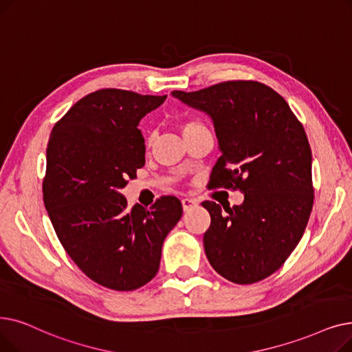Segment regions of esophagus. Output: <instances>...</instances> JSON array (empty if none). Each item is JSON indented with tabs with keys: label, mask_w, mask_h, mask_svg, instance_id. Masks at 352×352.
I'll list each match as a JSON object with an SVG mask.
<instances>
[{
	"label": "esophagus",
	"mask_w": 352,
	"mask_h": 352,
	"mask_svg": "<svg viewBox=\"0 0 352 352\" xmlns=\"http://www.w3.org/2000/svg\"><path fill=\"white\" fill-rule=\"evenodd\" d=\"M197 205V202L196 200H193V199H183L182 200V206H183V210H189V209H192V208H195Z\"/></svg>",
	"instance_id": "obj_1"
}]
</instances>
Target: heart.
<instances>
[{"label":"heart","instance_id":"heart-1","mask_svg":"<svg viewBox=\"0 0 352 352\" xmlns=\"http://www.w3.org/2000/svg\"><path fill=\"white\" fill-rule=\"evenodd\" d=\"M180 130H182V133H183V136L186 138V136L193 135V133H196V131H202V130H208V129L205 127V124H204L202 122H199V120H196V119H190V120H186V122L182 123ZM152 142H153V136L150 135V136L147 138V146L152 144Z\"/></svg>","mask_w":352,"mask_h":352}]
</instances>
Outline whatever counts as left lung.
<instances>
[{
	"instance_id": "1",
	"label": "left lung",
	"mask_w": 352,
	"mask_h": 352,
	"mask_svg": "<svg viewBox=\"0 0 352 352\" xmlns=\"http://www.w3.org/2000/svg\"><path fill=\"white\" fill-rule=\"evenodd\" d=\"M213 122L222 156L210 188L239 189V206L202 204L213 270L248 285L272 275L304 235L314 204L312 156L305 130L288 103L258 81H225L199 91H172Z\"/></svg>"
}]
</instances>
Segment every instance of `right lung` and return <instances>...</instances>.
<instances>
[{"instance_id": "1", "label": "right lung", "mask_w": 352, "mask_h": 352, "mask_svg": "<svg viewBox=\"0 0 352 352\" xmlns=\"http://www.w3.org/2000/svg\"><path fill=\"white\" fill-rule=\"evenodd\" d=\"M166 97L97 90L50 135L43 182L50 221L80 270L114 291H135L155 278L163 242L183 213L175 196L129 210L120 193L146 162L138 126Z\"/></svg>"}]
</instances>
